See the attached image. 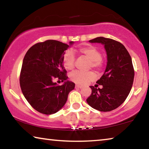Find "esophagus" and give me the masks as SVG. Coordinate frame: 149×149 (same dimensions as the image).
I'll return each mask as SVG.
<instances>
[{
    "label": "esophagus",
    "instance_id": "34e87169",
    "mask_svg": "<svg viewBox=\"0 0 149 149\" xmlns=\"http://www.w3.org/2000/svg\"><path fill=\"white\" fill-rule=\"evenodd\" d=\"M83 87L82 85H75V88H78V89H81Z\"/></svg>",
    "mask_w": 149,
    "mask_h": 149
}]
</instances>
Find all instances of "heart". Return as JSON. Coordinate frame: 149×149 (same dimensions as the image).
Listing matches in <instances>:
<instances>
[{"instance_id":"obj_1","label":"heart","mask_w":149,"mask_h":149,"mask_svg":"<svg viewBox=\"0 0 149 149\" xmlns=\"http://www.w3.org/2000/svg\"><path fill=\"white\" fill-rule=\"evenodd\" d=\"M79 53L86 57L91 62V66L95 69L100 70L103 67L102 61V54L97 47L94 46H87L79 49ZM75 56L72 50H68L63 56V64L68 70H72L74 67ZM70 79L78 84H85L89 81L95 79V75L93 72H82L75 70L70 75Z\"/></svg>"}]
</instances>
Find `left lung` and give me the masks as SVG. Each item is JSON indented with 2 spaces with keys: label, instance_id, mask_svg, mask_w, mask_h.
<instances>
[{
  "label": "left lung",
  "instance_id": "left-lung-1",
  "mask_svg": "<svg viewBox=\"0 0 149 149\" xmlns=\"http://www.w3.org/2000/svg\"><path fill=\"white\" fill-rule=\"evenodd\" d=\"M89 41L104 45L107 64L104 74L97 81L102 88L90 86L92 93L87 102L96 110L109 112L119 107L132 89L135 74L132 58L125 47L115 40L99 37Z\"/></svg>",
  "mask_w": 149,
  "mask_h": 149
}]
</instances>
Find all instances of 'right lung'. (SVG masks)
<instances>
[{
  "instance_id": "obj_1",
  "label": "right lung",
  "mask_w": 149,
  "mask_h": 149,
  "mask_svg": "<svg viewBox=\"0 0 149 149\" xmlns=\"http://www.w3.org/2000/svg\"><path fill=\"white\" fill-rule=\"evenodd\" d=\"M47 40L27 50L22 63L19 84L22 93L31 107L44 114H52L64 107L75 84L68 80L63 65L65 51L74 44ZM55 78L65 83L58 86Z\"/></svg>"
}]
</instances>
